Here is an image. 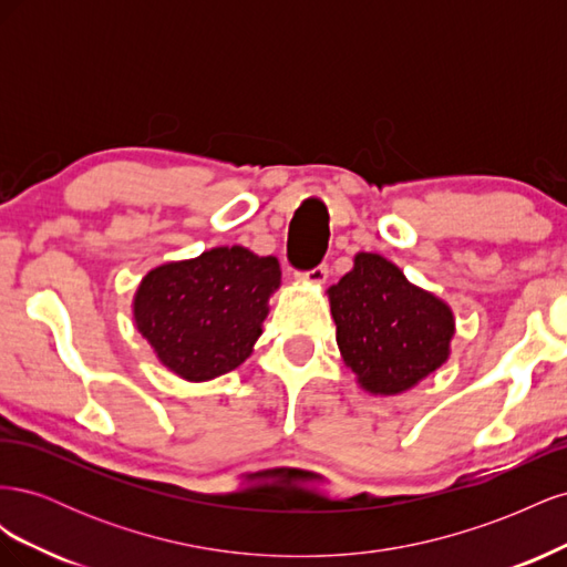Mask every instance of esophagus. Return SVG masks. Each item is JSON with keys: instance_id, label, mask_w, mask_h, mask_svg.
Returning a JSON list of instances; mask_svg holds the SVG:
<instances>
[{"instance_id": "esophagus-1", "label": "esophagus", "mask_w": 567, "mask_h": 567, "mask_svg": "<svg viewBox=\"0 0 567 567\" xmlns=\"http://www.w3.org/2000/svg\"><path fill=\"white\" fill-rule=\"evenodd\" d=\"M326 277H329V267H326V265H319L310 271H298L296 274V279L307 284V286H321L326 281Z\"/></svg>"}]
</instances>
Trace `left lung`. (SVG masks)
Here are the masks:
<instances>
[{
  "label": "left lung",
  "instance_id": "1",
  "mask_svg": "<svg viewBox=\"0 0 567 567\" xmlns=\"http://www.w3.org/2000/svg\"><path fill=\"white\" fill-rule=\"evenodd\" d=\"M342 362L371 394H402L450 359L454 312L411 284L375 252H357L354 267L329 290Z\"/></svg>",
  "mask_w": 567,
  "mask_h": 567
}]
</instances>
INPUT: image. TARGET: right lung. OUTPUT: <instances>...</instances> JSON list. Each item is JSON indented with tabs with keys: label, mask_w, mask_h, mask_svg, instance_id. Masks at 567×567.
Returning <instances> with one entry per match:
<instances>
[{
	"label": "right lung",
	"mask_w": 567,
	"mask_h": 567,
	"mask_svg": "<svg viewBox=\"0 0 567 567\" xmlns=\"http://www.w3.org/2000/svg\"><path fill=\"white\" fill-rule=\"evenodd\" d=\"M279 286L277 257L219 246L151 269L132 315L165 369L192 383L213 381L252 354Z\"/></svg>",
	"instance_id": "1"
}]
</instances>
